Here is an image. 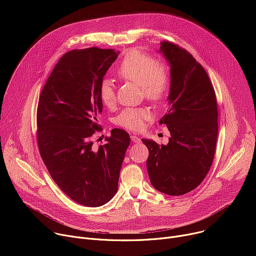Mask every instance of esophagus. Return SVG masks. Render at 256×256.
I'll use <instances>...</instances> for the list:
<instances>
[{"mask_svg": "<svg viewBox=\"0 0 256 256\" xmlns=\"http://www.w3.org/2000/svg\"><path fill=\"white\" fill-rule=\"evenodd\" d=\"M130 140H132V142H140V138H138V136H136V134L130 136Z\"/></svg>", "mask_w": 256, "mask_h": 256, "instance_id": "34e87169", "label": "esophagus"}]
</instances>
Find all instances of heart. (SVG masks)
Here are the masks:
<instances>
[{
	"mask_svg": "<svg viewBox=\"0 0 256 256\" xmlns=\"http://www.w3.org/2000/svg\"><path fill=\"white\" fill-rule=\"evenodd\" d=\"M116 72L120 78L140 85L144 96L151 101L162 100L170 88V72L166 64L155 62L151 56L138 50H130L124 56ZM99 98L104 106H114L116 93L110 79L101 81ZM152 116L153 114L148 108H126L114 118V124L126 130L138 132Z\"/></svg>",
	"mask_w": 256,
	"mask_h": 256,
	"instance_id": "obj_1",
	"label": "heart"
}]
</instances>
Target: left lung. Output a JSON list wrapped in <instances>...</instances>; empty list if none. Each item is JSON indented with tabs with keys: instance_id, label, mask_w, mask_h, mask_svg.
Here are the masks:
<instances>
[{
	"instance_id": "obj_1",
	"label": "left lung",
	"mask_w": 256,
	"mask_h": 256,
	"mask_svg": "<svg viewBox=\"0 0 256 256\" xmlns=\"http://www.w3.org/2000/svg\"><path fill=\"white\" fill-rule=\"evenodd\" d=\"M170 64L169 108L160 120L171 136L167 144L142 138L152 186L168 196L186 194L206 176L216 151L218 107L212 84L202 66L184 48L162 42Z\"/></svg>"
}]
</instances>
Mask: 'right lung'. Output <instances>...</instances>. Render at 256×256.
I'll list each match as a JSON object with an SVG mask.
<instances>
[{"instance_id": "obj_1", "label": "right lung", "mask_w": 256, "mask_h": 256, "mask_svg": "<svg viewBox=\"0 0 256 256\" xmlns=\"http://www.w3.org/2000/svg\"><path fill=\"white\" fill-rule=\"evenodd\" d=\"M118 54L98 48L66 52L38 100L36 136L44 163L58 186L86 206H103L116 196L130 140L120 128L98 149L92 140L102 112L99 86Z\"/></svg>"}]
</instances>
